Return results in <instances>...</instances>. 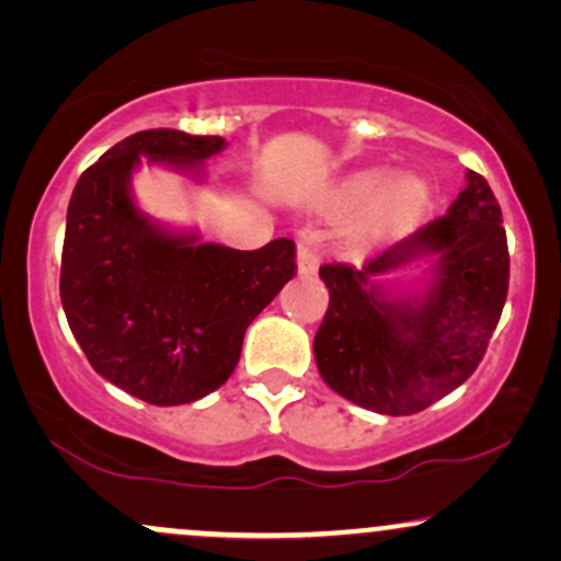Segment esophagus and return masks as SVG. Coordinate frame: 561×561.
Wrapping results in <instances>:
<instances>
[{
	"mask_svg": "<svg viewBox=\"0 0 561 561\" xmlns=\"http://www.w3.org/2000/svg\"><path fill=\"white\" fill-rule=\"evenodd\" d=\"M319 261H321V255H319L317 244H313V242H300L298 244V274L300 276L317 274Z\"/></svg>",
	"mask_w": 561,
	"mask_h": 561,
	"instance_id": "obj_1",
	"label": "esophagus"
}]
</instances>
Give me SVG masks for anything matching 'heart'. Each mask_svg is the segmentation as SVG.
Wrapping results in <instances>:
<instances>
[{
	"instance_id": "heart-1",
	"label": "heart",
	"mask_w": 561,
	"mask_h": 561,
	"mask_svg": "<svg viewBox=\"0 0 561 561\" xmlns=\"http://www.w3.org/2000/svg\"><path fill=\"white\" fill-rule=\"evenodd\" d=\"M427 199L430 186L420 176L403 173V176L390 179V171L385 169L353 173L340 190V203L345 208L366 205V214L353 227L356 242L366 244L388 240L416 224V218L427 208Z\"/></svg>"
}]
</instances>
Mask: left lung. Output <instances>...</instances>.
<instances>
[{
    "mask_svg": "<svg viewBox=\"0 0 561 561\" xmlns=\"http://www.w3.org/2000/svg\"><path fill=\"white\" fill-rule=\"evenodd\" d=\"M501 208L480 173L448 214L364 263L319 268L330 308L313 337L317 366L334 392L388 416L424 411L467 382L485 356L508 289ZM420 257H435L420 299H390L374 279Z\"/></svg>",
    "mask_w": 561,
    "mask_h": 561,
    "instance_id": "obj_1",
    "label": "left lung"
}]
</instances>
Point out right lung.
I'll list each match as a JSON object with an SVG mask.
<instances>
[{"instance_id": "right-lung-1", "label": "right lung", "mask_w": 561, "mask_h": 561, "mask_svg": "<svg viewBox=\"0 0 561 561\" xmlns=\"http://www.w3.org/2000/svg\"><path fill=\"white\" fill-rule=\"evenodd\" d=\"M221 137L150 128L81 173L68 203L60 300L96 375L152 405L208 396L240 362L244 330L295 276V242H199L150 221L131 195L141 158L199 176Z\"/></svg>"}]
</instances>
